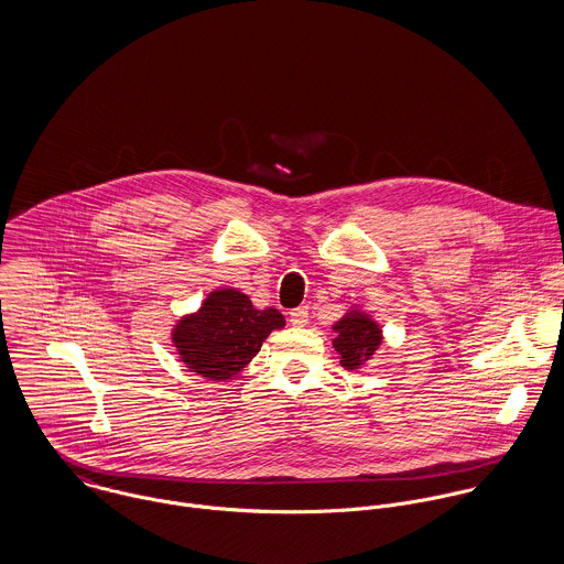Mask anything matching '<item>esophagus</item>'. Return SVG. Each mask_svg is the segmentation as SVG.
I'll return each instance as SVG.
<instances>
[{
    "label": "esophagus",
    "mask_w": 564,
    "mask_h": 564,
    "mask_svg": "<svg viewBox=\"0 0 564 564\" xmlns=\"http://www.w3.org/2000/svg\"><path fill=\"white\" fill-rule=\"evenodd\" d=\"M289 322L293 323L295 327H304V325L308 323V308H306V306L295 308V311L291 313V319H289Z\"/></svg>",
    "instance_id": "obj_1"
}]
</instances>
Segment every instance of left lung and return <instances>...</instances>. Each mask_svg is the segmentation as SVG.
I'll return each instance as SVG.
<instances>
[{"label": "left lung", "instance_id": "8db88e82", "mask_svg": "<svg viewBox=\"0 0 564 564\" xmlns=\"http://www.w3.org/2000/svg\"><path fill=\"white\" fill-rule=\"evenodd\" d=\"M332 345L345 369H362L382 345V325L367 311L351 306L332 325Z\"/></svg>", "mask_w": 564, "mask_h": 564}]
</instances>
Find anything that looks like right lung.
<instances>
[{
	"mask_svg": "<svg viewBox=\"0 0 564 564\" xmlns=\"http://www.w3.org/2000/svg\"><path fill=\"white\" fill-rule=\"evenodd\" d=\"M284 325L280 311H260L241 291L224 286L210 291L195 313L175 322L171 343L188 371L228 382L241 376L264 338Z\"/></svg>",
	"mask_w": 564,
	"mask_h": 564,
	"instance_id": "add662e5",
	"label": "right lung"
}]
</instances>
